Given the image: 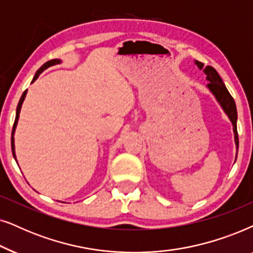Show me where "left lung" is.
Masks as SVG:
<instances>
[{
  "mask_svg": "<svg viewBox=\"0 0 253 253\" xmlns=\"http://www.w3.org/2000/svg\"><path fill=\"white\" fill-rule=\"evenodd\" d=\"M195 65L198 66V68L203 70L206 75V80L208 81L207 89L210 90L211 95L215 97L216 102L220 104L221 109L224 111V113L227 114L229 120L232 124V130H234V140L235 144H236V153H238V134H237V110H236V104L232 98L230 93H229L228 89L225 87V84L222 81L221 76L218 75V73L215 70L213 67L207 66L204 67L203 62H199L195 60ZM237 157V154H236Z\"/></svg>",
  "mask_w": 253,
  "mask_h": 253,
  "instance_id": "obj_1",
  "label": "left lung"
}]
</instances>
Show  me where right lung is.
I'll list each match as a JSON object with an SVG mask.
<instances>
[{
	"label": "right lung",
	"instance_id": "add662e5",
	"mask_svg": "<svg viewBox=\"0 0 253 253\" xmlns=\"http://www.w3.org/2000/svg\"><path fill=\"white\" fill-rule=\"evenodd\" d=\"M62 61L60 59H54V60H50V61H47L46 63H43V65L40 67V68L37 70L36 75L33 76V80L32 82L33 83L35 81L38 79L40 74H42L43 70H46L47 68H49V67L52 66H55V65H60ZM26 93H28V90H25L24 92H23V95L21 97V99H19V103L18 105H17V110H16V119H15V123H13V127H12V133H11V150H12V155H13V158H15L16 162H17V157H16V153H15V132H16V127H17V124H18V119H19V113H21V109H22V105H23V102H24L25 97H26Z\"/></svg>",
	"mask_w": 253,
	"mask_h": 253
}]
</instances>
